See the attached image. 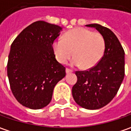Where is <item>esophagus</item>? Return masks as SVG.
I'll use <instances>...</instances> for the list:
<instances>
[{"label":"esophagus","mask_w":131,"mask_h":131,"mask_svg":"<svg viewBox=\"0 0 131 131\" xmlns=\"http://www.w3.org/2000/svg\"><path fill=\"white\" fill-rule=\"evenodd\" d=\"M66 72L67 73H70V72H72V70L69 69V68H66Z\"/></svg>","instance_id":"1"}]
</instances>
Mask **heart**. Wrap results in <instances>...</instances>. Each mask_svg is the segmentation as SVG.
Segmentation results:
<instances>
[{
    "label": "heart",
    "instance_id": "1",
    "mask_svg": "<svg viewBox=\"0 0 131 131\" xmlns=\"http://www.w3.org/2000/svg\"><path fill=\"white\" fill-rule=\"evenodd\" d=\"M103 37L84 28H78L66 33L64 39L59 38L53 43V50L57 60L66 64L72 57L74 66L87 69L95 66L102 59L105 51Z\"/></svg>",
    "mask_w": 131,
    "mask_h": 131
}]
</instances>
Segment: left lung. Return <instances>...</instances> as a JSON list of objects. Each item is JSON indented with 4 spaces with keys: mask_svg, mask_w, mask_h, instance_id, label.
<instances>
[{
    "mask_svg": "<svg viewBox=\"0 0 131 131\" xmlns=\"http://www.w3.org/2000/svg\"><path fill=\"white\" fill-rule=\"evenodd\" d=\"M103 37L105 51L102 59L88 70L76 71V83L72 93L75 103L89 110L99 109L117 94L125 76V51L116 35L106 27L89 24Z\"/></svg>",
    "mask_w": 131,
    "mask_h": 131,
    "instance_id": "obj_1",
    "label": "left lung"
}]
</instances>
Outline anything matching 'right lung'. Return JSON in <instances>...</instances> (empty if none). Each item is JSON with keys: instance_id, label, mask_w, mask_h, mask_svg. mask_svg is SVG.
Listing matches in <instances>:
<instances>
[{"instance_id": "1", "label": "right lung", "mask_w": 131, "mask_h": 131, "mask_svg": "<svg viewBox=\"0 0 131 131\" xmlns=\"http://www.w3.org/2000/svg\"><path fill=\"white\" fill-rule=\"evenodd\" d=\"M62 28L37 21L20 33L11 45L7 75L11 90L21 105L40 109L50 103L55 86L66 75L56 59L53 43Z\"/></svg>"}]
</instances>
